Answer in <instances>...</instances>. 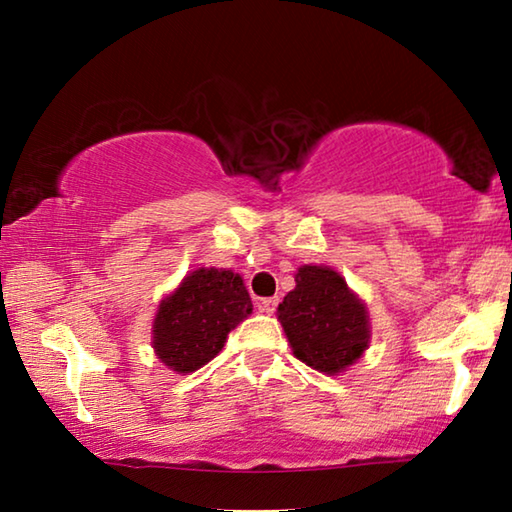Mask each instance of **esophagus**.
<instances>
[{
    "label": "esophagus",
    "instance_id": "34e87169",
    "mask_svg": "<svg viewBox=\"0 0 512 512\" xmlns=\"http://www.w3.org/2000/svg\"><path fill=\"white\" fill-rule=\"evenodd\" d=\"M277 305H280V298H264V300H259V309L264 311V314H273V311L277 309Z\"/></svg>",
    "mask_w": 512,
    "mask_h": 512
}]
</instances>
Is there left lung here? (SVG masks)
<instances>
[{
  "label": "left lung",
  "instance_id": "8db88e82",
  "mask_svg": "<svg viewBox=\"0 0 512 512\" xmlns=\"http://www.w3.org/2000/svg\"><path fill=\"white\" fill-rule=\"evenodd\" d=\"M277 311L293 354L325 375L352 366L366 350V307L329 268L302 266Z\"/></svg>",
  "mask_w": 512,
  "mask_h": 512
}]
</instances>
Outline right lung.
Listing matches in <instances>:
<instances>
[{
  "label": "right lung",
  "mask_w": 512,
  "mask_h": 512,
  "mask_svg": "<svg viewBox=\"0 0 512 512\" xmlns=\"http://www.w3.org/2000/svg\"><path fill=\"white\" fill-rule=\"evenodd\" d=\"M250 311L253 302L237 273L198 268L162 300L153 323L155 354L176 372L203 368Z\"/></svg>",
  "instance_id": "1"
}]
</instances>
